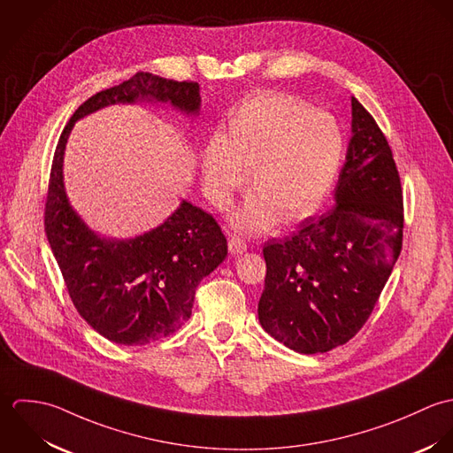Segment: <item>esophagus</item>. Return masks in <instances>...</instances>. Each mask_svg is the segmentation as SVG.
I'll return each mask as SVG.
<instances>
[{"label":"esophagus","mask_w":453,"mask_h":453,"mask_svg":"<svg viewBox=\"0 0 453 453\" xmlns=\"http://www.w3.org/2000/svg\"><path fill=\"white\" fill-rule=\"evenodd\" d=\"M229 252H231V256H242L243 252H247L245 240L240 236H231L229 238Z\"/></svg>","instance_id":"esophagus-1"}]
</instances>
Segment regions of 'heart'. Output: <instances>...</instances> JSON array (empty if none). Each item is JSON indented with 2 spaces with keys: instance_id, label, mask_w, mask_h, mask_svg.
Returning a JSON list of instances; mask_svg holds the SVG:
<instances>
[{
  "instance_id": "obj_1",
  "label": "heart",
  "mask_w": 453,
  "mask_h": 453,
  "mask_svg": "<svg viewBox=\"0 0 453 453\" xmlns=\"http://www.w3.org/2000/svg\"><path fill=\"white\" fill-rule=\"evenodd\" d=\"M343 161V134L336 120L306 101L263 92L245 101L224 134L203 154V180L217 208L229 204L249 172L247 199L231 224L250 234L280 219L292 222L313 210L336 180Z\"/></svg>"
}]
</instances>
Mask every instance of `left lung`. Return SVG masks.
<instances>
[{
    "mask_svg": "<svg viewBox=\"0 0 453 453\" xmlns=\"http://www.w3.org/2000/svg\"><path fill=\"white\" fill-rule=\"evenodd\" d=\"M403 222V190L388 142L352 97V138L334 206L263 249V329L310 356L352 340L401 254Z\"/></svg>",
    "mask_w": 453,
    "mask_h": 453,
    "instance_id": "obj_1",
    "label": "left lung"
}]
</instances>
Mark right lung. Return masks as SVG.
I'll use <instances>...</instances> for the list:
<instances>
[{
  "instance_id": "obj_1",
  "label": "right lung",
  "mask_w": 453,
  "mask_h": 453,
  "mask_svg": "<svg viewBox=\"0 0 453 453\" xmlns=\"http://www.w3.org/2000/svg\"><path fill=\"white\" fill-rule=\"evenodd\" d=\"M142 101L168 103L187 117L201 108L197 82L143 72L94 94L61 133L45 203V233L77 311L103 338L127 347L180 329L190 319L196 287L227 256L215 219L187 199L161 226L127 240L99 236L70 204L63 161L75 122L110 104Z\"/></svg>"
}]
</instances>
